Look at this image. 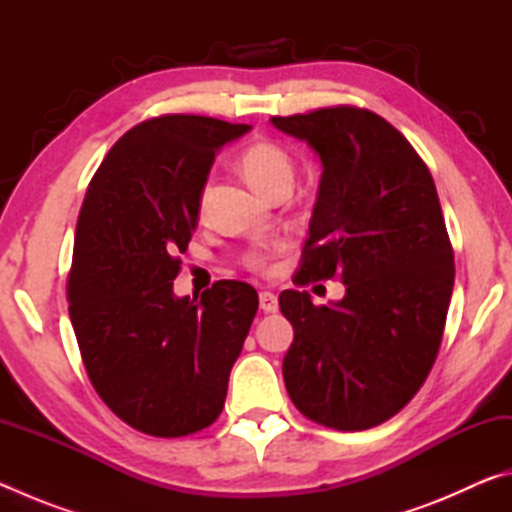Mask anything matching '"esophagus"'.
Wrapping results in <instances>:
<instances>
[{
	"mask_svg": "<svg viewBox=\"0 0 512 512\" xmlns=\"http://www.w3.org/2000/svg\"><path fill=\"white\" fill-rule=\"evenodd\" d=\"M259 307H262V311H266V314H275V311H277L275 293H271V291L259 293Z\"/></svg>",
	"mask_w": 512,
	"mask_h": 512,
	"instance_id": "obj_1",
	"label": "esophagus"
}]
</instances>
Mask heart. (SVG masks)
Returning a JSON list of instances; mask_svg holds the SVG:
<instances>
[{
  "label": "heart",
  "instance_id": "1",
  "mask_svg": "<svg viewBox=\"0 0 512 512\" xmlns=\"http://www.w3.org/2000/svg\"><path fill=\"white\" fill-rule=\"evenodd\" d=\"M239 167L250 185H253L259 194L268 196L273 189L282 185L293 183V160L287 149H282L275 142H255L244 149L239 158ZM207 205V187H203L201 196H198V210H205ZM250 266L264 268L266 257L253 255L250 257Z\"/></svg>",
  "mask_w": 512,
  "mask_h": 512
}]
</instances>
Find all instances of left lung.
I'll return each instance as SVG.
<instances>
[{
	"instance_id": "8db88e82",
	"label": "left lung",
	"mask_w": 512,
	"mask_h": 512,
	"mask_svg": "<svg viewBox=\"0 0 512 512\" xmlns=\"http://www.w3.org/2000/svg\"><path fill=\"white\" fill-rule=\"evenodd\" d=\"M323 164L298 284L339 277L345 296L316 307L280 293L293 325L282 375L309 420L377 427L420 391L443 341L454 253L427 164L370 110L339 106L273 117Z\"/></svg>"
}]
</instances>
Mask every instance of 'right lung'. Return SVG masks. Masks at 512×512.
<instances>
[{"mask_svg": "<svg viewBox=\"0 0 512 512\" xmlns=\"http://www.w3.org/2000/svg\"><path fill=\"white\" fill-rule=\"evenodd\" d=\"M248 131L198 115L142 121L108 151L83 198L69 318L101 400L149 436H187L219 418L257 314L246 282L221 280L201 300L173 293L214 155Z\"/></svg>", "mask_w": 512, "mask_h": 512, "instance_id": "obj_1", "label": "right lung"}]
</instances>
